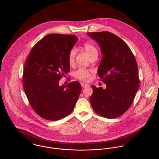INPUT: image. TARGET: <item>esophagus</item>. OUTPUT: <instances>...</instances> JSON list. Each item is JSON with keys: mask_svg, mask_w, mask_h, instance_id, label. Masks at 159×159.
Listing matches in <instances>:
<instances>
[{"mask_svg": "<svg viewBox=\"0 0 159 159\" xmlns=\"http://www.w3.org/2000/svg\"><path fill=\"white\" fill-rule=\"evenodd\" d=\"M81 86H82L83 88H86V87H88L89 86V85L87 84H86V83H81Z\"/></svg>", "mask_w": 159, "mask_h": 159, "instance_id": "1", "label": "esophagus"}]
</instances>
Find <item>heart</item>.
<instances>
[{
  "label": "heart",
  "mask_w": 159,
  "mask_h": 159,
  "mask_svg": "<svg viewBox=\"0 0 159 159\" xmlns=\"http://www.w3.org/2000/svg\"><path fill=\"white\" fill-rule=\"evenodd\" d=\"M83 48L86 51L89 58H92L95 57H98V50L97 48L92 43H86L83 45ZM76 48H72L69 53V62L70 64H73L75 61V58L76 54ZM75 76L76 78L83 80V81H89L90 78V72L89 70H86L84 68H80L75 73Z\"/></svg>",
  "instance_id": "heart-1"
}]
</instances>
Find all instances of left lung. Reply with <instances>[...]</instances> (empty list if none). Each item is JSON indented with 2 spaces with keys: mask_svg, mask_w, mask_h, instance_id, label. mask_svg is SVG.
<instances>
[{
  "mask_svg": "<svg viewBox=\"0 0 159 159\" xmlns=\"http://www.w3.org/2000/svg\"><path fill=\"white\" fill-rule=\"evenodd\" d=\"M100 47L102 57L97 73L106 84L105 89L92 86L90 102L98 115L114 118L130 106L139 87L138 67L128 45L109 31L87 33Z\"/></svg>",
  "mask_w": 159,
  "mask_h": 159,
  "instance_id": "left-lung-1",
  "label": "left lung"
}]
</instances>
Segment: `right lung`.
Wrapping results in <instances>:
<instances>
[{
    "label": "right lung",
    "mask_w": 159,
    "mask_h": 159,
    "mask_svg": "<svg viewBox=\"0 0 159 159\" xmlns=\"http://www.w3.org/2000/svg\"><path fill=\"white\" fill-rule=\"evenodd\" d=\"M78 39L74 35H47L34 45L26 61L24 90L33 109L44 119L56 121L69 116L79 98V82L59 86L70 71L69 53Z\"/></svg>",
    "instance_id": "right-lung-1"
}]
</instances>
